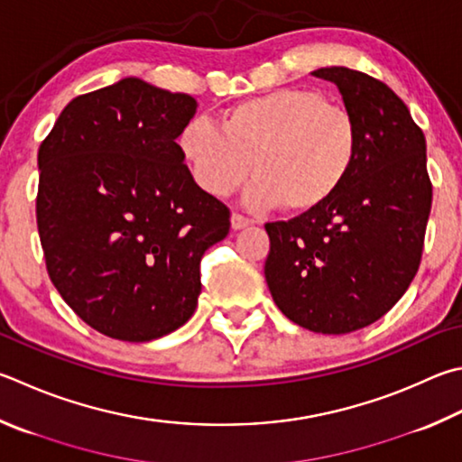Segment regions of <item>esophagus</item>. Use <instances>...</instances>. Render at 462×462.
I'll return each instance as SVG.
<instances>
[{
    "label": "esophagus",
    "mask_w": 462,
    "mask_h": 462,
    "mask_svg": "<svg viewBox=\"0 0 462 462\" xmlns=\"http://www.w3.org/2000/svg\"><path fill=\"white\" fill-rule=\"evenodd\" d=\"M230 224H232V230H242V228H246V226H250V220L246 216L234 212L230 217Z\"/></svg>",
    "instance_id": "1"
}]
</instances>
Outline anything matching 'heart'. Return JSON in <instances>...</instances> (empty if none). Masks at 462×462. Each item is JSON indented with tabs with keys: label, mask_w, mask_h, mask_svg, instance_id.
<instances>
[{
	"label": "heart",
	"mask_w": 462,
	"mask_h": 462,
	"mask_svg": "<svg viewBox=\"0 0 462 462\" xmlns=\"http://www.w3.org/2000/svg\"><path fill=\"white\" fill-rule=\"evenodd\" d=\"M178 149L199 189L226 196L246 178L254 209L305 214L337 194L354 171L359 129L346 106L313 88H276L226 108L220 129L189 119Z\"/></svg>",
	"instance_id": "obj_1"
}]
</instances>
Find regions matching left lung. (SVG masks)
<instances>
[{
  "label": "left lung",
  "instance_id": "1",
  "mask_svg": "<svg viewBox=\"0 0 462 462\" xmlns=\"http://www.w3.org/2000/svg\"><path fill=\"white\" fill-rule=\"evenodd\" d=\"M359 129L354 171L337 194L287 222H268L264 276L276 307L309 331L341 335L383 317L420 266L432 183L424 133L388 85L331 66Z\"/></svg>",
  "mask_w": 462,
  "mask_h": 462
}]
</instances>
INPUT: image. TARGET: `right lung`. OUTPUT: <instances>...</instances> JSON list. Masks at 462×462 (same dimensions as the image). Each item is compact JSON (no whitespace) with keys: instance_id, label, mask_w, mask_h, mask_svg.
<instances>
[{"instance_id":"add662e5","label":"right lung","mask_w":462,"mask_h":462,"mask_svg":"<svg viewBox=\"0 0 462 462\" xmlns=\"http://www.w3.org/2000/svg\"><path fill=\"white\" fill-rule=\"evenodd\" d=\"M196 98L139 79L72 98L38 149L36 220L50 281L106 337L141 343L194 315L199 260L230 209L178 149Z\"/></svg>"}]
</instances>
